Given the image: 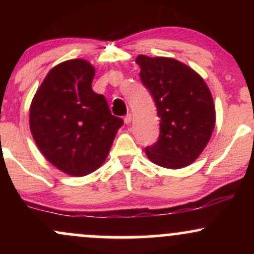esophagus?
Here are the masks:
<instances>
[{"label":"esophagus","instance_id":"34e87169","mask_svg":"<svg viewBox=\"0 0 254 254\" xmlns=\"http://www.w3.org/2000/svg\"><path fill=\"white\" fill-rule=\"evenodd\" d=\"M130 122H131V113H127V115L124 117V123L129 124Z\"/></svg>","mask_w":254,"mask_h":254}]
</instances>
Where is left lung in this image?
<instances>
[{"mask_svg":"<svg viewBox=\"0 0 254 254\" xmlns=\"http://www.w3.org/2000/svg\"><path fill=\"white\" fill-rule=\"evenodd\" d=\"M136 62L160 118L159 138L145 147L148 159L172 170L189 166L202 153L214 130L210 90L196 71L173 58L141 55Z\"/></svg>","mask_w":254,"mask_h":254,"instance_id":"1","label":"left lung"}]
</instances>
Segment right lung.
I'll list each match as a JSON object with an SVG mask.
<instances>
[{"mask_svg": "<svg viewBox=\"0 0 254 254\" xmlns=\"http://www.w3.org/2000/svg\"><path fill=\"white\" fill-rule=\"evenodd\" d=\"M95 70L87 61L55 66L37 90L30 127L43 155L58 170L82 177L103 165L123 119L92 89Z\"/></svg>", "mask_w": 254, "mask_h": 254, "instance_id": "right-lung-1", "label": "right lung"}]
</instances>
